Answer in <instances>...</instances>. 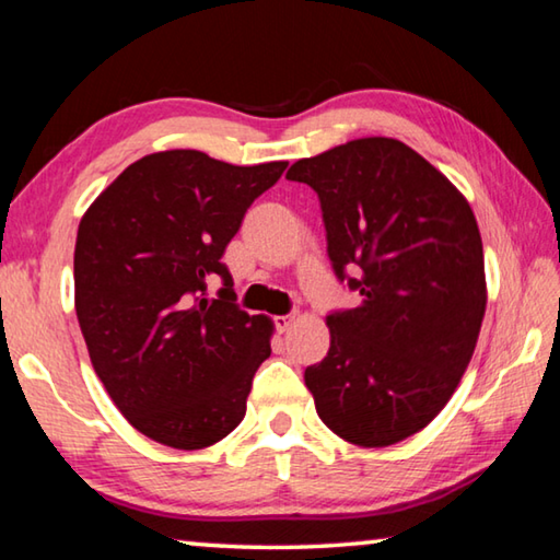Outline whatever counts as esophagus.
<instances>
[{"instance_id":"obj_1","label":"esophagus","mask_w":560,"mask_h":560,"mask_svg":"<svg viewBox=\"0 0 560 560\" xmlns=\"http://www.w3.org/2000/svg\"><path fill=\"white\" fill-rule=\"evenodd\" d=\"M299 316L296 314H283V316H277L273 318V324H277L279 330H289L293 324H296Z\"/></svg>"}]
</instances>
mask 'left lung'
<instances>
[{
  "label": "left lung",
  "instance_id": "8db88e82",
  "mask_svg": "<svg viewBox=\"0 0 560 560\" xmlns=\"http://www.w3.org/2000/svg\"><path fill=\"white\" fill-rule=\"evenodd\" d=\"M287 179L318 195L330 267L360 293V306L328 314L330 348L303 381L338 438L387 447L428 428L471 360L487 308L477 220L438 167L393 138L303 158Z\"/></svg>",
  "mask_w": 560,
  "mask_h": 560
}]
</instances>
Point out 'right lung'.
Returning <instances> with one entry per match:
<instances>
[{"label": "right lung", "mask_w": 560, "mask_h": 560, "mask_svg": "<svg viewBox=\"0 0 560 560\" xmlns=\"http://www.w3.org/2000/svg\"><path fill=\"white\" fill-rule=\"evenodd\" d=\"M289 163L230 165L200 150L140 158L79 224L75 316L93 371L126 420L202 450L244 420L271 324L236 306L226 244ZM223 281L217 300L206 283Z\"/></svg>", "instance_id": "1"}]
</instances>
